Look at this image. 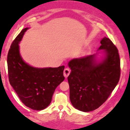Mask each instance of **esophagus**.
Segmentation results:
<instances>
[{
	"label": "esophagus",
	"mask_w": 130,
	"mask_h": 130,
	"mask_svg": "<svg viewBox=\"0 0 130 130\" xmlns=\"http://www.w3.org/2000/svg\"><path fill=\"white\" fill-rule=\"evenodd\" d=\"M70 70L69 69V68H66V69H65L64 70L63 74L65 78H67L70 75Z\"/></svg>",
	"instance_id": "1"
}]
</instances>
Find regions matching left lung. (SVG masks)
Here are the masks:
<instances>
[{
    "label": "left lung",
    "mask_w": 130,
    "mask_h": 130,
    "mask_svg": "<svg viewBox=\"0 0 130 130\" xmlns=\"http://www.w3.org/2000/svg\"><path fill=\"white\" fill-rule=\"evenodd\" d=\"M98 51L68 65L71 72L67 79L70 99L75 108L83 112L96 110L106 102L119 80L120 61L118 50L111 40L104 37ZM102 53L101 59H97Z\"/></svg>",
    "instance_id": "8db88e82"
}]
</instances>
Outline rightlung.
<instances>
[{"label":"right lung","instance_id":"1","mask_svg":"<svg viewBox=\"0 0 130 130\" xmlns=\"http://www.w3.org/2000/svg\"><path fill=\"white\" fill-rule=\"evenodd\" d=\"M29 28L22 29L11 45L7 56L10 85L25 106L42 110L50 105L56 88L64 80V66L37 68L25 62L19 51V43Z\"/></svg>","mask_w":130,"mask_h":130}]
</instances>
